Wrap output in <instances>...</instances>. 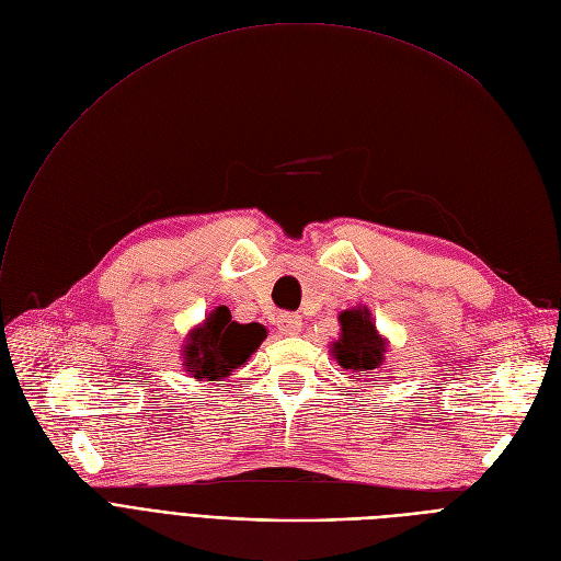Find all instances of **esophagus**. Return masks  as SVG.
I'll use <instances>...</instances> for the list:
<instances>
[{"label": "esophagus", "mask_w": 561, "mask_h": 561, "mask_svg": "<svg viewBox=\"0 0 561 561\" xmlns=\"http://www.w3.org/2000/svg\"><path fill=\"white\" fill-rule=\"evenodd\" d=\"M276 329L283 335H297L301 331V317L297 312H280L276 317Z\"/></svg>", "instance_id": "obj_1"}]
</instances>
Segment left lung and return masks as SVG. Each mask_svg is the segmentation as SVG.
Segmentation results:
<instances>
[{
  "label": "left lung",
  "mask_w": 561,
  "mask_h": 561,
  "mask_svg": "<svg viewBox=\"0 0 561 561\" xmlns=\"http://www.w3.org/2000/svg\"><path fill=\"white\" fill-rule=\"evenodd\" d=\"M342 337L333 344V354L344 369H377L383 363L386 342L371 324L369 310L354 308L340 314Z\"/></svg>",
  "instance_id": "left-lung-1"
}]
</instances>
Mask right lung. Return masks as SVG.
<instances>
[{"label": "right lung", "mask_w": 561, "mask_h": 561, "mask_svg": "<svg viewBox=\"0 0 561 561\" xmlns=\"http://www.w3.org/2000/svg\"><path fill=\"white\" fill-rule=\"evenodd\" d=\"M266 337L262 324H237L226 306L211 312L205 324L190 335L184 365L198 379H224L242 367Z\"/></svg>", "instance_id": "add662e5"}]
</instances>
